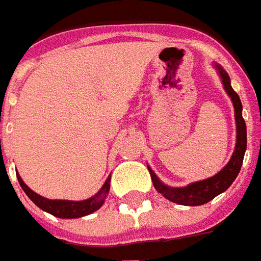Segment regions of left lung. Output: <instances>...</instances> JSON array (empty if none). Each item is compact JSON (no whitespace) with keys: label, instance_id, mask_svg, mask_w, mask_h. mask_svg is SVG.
Instances as JSON below:
<instances>
[{"label":"left lung","instance_id":"8db88e82","mask_svg":"<svg viewBox=\"0 0 261 261\" xmlns=\"http://www.w3.org/2000/svg\"><path fill=\"white\" fill-rule=\"evenodd\" d=\"M219 71V75L222 78V84L225 86V91L229 95L235 108V120H236V145L235 151L232 158L225 166L224 169L218 172L217 175L205 179V180L196 181L186 187H169L165 186L162 181L159 180L156 175L153 173L151 168H148L149 175L152 179L153 187L156 189V192L164 194L165 198H168L169 201L181 204V205H202L210 200H213L214 197H217L222 192H225L228 187L233 183L236 176L239 175V170L243 164V156L246 151V124L245 120L242 117V102L238 93H236L232 86H230V80L228 72L224 68H221L217 65Z\"/></svg>","mask_w":261,"mask_h":261}]
</instances>
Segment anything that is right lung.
Wrapping results in <instances>:
<instances>
[{
    "mask_svg": "<svg viewBox=\"0 0 261 261\" xmlns=\"http://www.w3.org/2000/svg\"><path fill=\"white\" fill-rule=\"evenodd\" d=\"M18 176V181H19L20 187L23 189V192L28 194V197L31 198L32 201L36 204L37 207L42 208L43 211L50 213L54 217L59 218H80L88 214H92L93 211H96L102 207V204L108 197V193L110 190V177H108V180L105 181V185L102 189L99 190L96 196L91 197L88 200L84 201H67V200H48L44 197L39 196L36 193L31 190L29 187L26 186L23 180Z\"/></svg>",
    "mask_w": 261,
    "mask_h": 261,
    "instance_id": "obj_1",
    "label": "right lung"
}]
</instances>
